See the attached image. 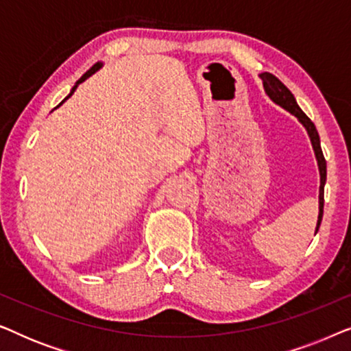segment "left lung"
<instances>
[{"label":"left lung","mask_w":351,"mask_h":351,"mask_svg":"<svg viewBox=\"0 0 351 351\" xmlns=\"http://www.w3.org/2000/svg\"><path fill=\"white\" fill-rule=\"evenodd\" d=\"M261 78L263 81V88H265V93L270 95V99L273 102L280 104L282 108H286L287 112H291L292 114H295L299 118V121L304 124L308 131V136L311 138V145H313L316 160H318V166H319V176H321V185H319V215H318V225H316V232H318L319 225H321V219H323V208H324V184H326V160L323 155V150H321L319 145V136L318 131H316L315 124L311 119L306 117V114L302 112V108L297 105L294 95L289 89L286 88L285 84L281 83L280 80L276 78L275 75L271 73H262Z\"/></svg>","instance_id":"left-lung-1"}]
</instances>
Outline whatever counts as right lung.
I'll return each instance as SVG.
<instances>
[{"instance_id": "1", "label": "right lung", "mask_w": 351, "mask_h": 351, "mask_svg": "<svg viewBox=\"0 0 351 351\" xmlns=\"http://www.w3.org/2000/svg\"><path fill=\"white\" fill-rule=\"evenodd\" d=\"M99 69H100V64H95V65H93V66H90V69H89L88 71H86V73H84L83 76H81V78H80L78 81H76V84L73 86V89H71V93H70L69 95H66V97H65L64 100H62V102H60V104H64V102H65V100H66V99H69V97H70V95L75 93V89H76V88H78V84H80V83H83V81H84L86 78H88V76H90V75H93V73H95V71H97ZM60 104H59V105H60Z\"/></svg>"}]
</instances>
